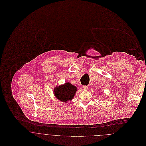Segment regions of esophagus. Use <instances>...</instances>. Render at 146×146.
Returning <instances> with one entry per match:
<instances>
[{
  "label": "esophagus",
  "instance_id": "obj_1",
  "mask_svg": "<svg viewBox=\"0 0 146 146\" xmlns=\"http://www.w3.org/2000/svg\"><path fill=\"white\" fill-rule=\"evenodd\" d=\"M83 89L84 90H87V89H88V86H86V85H84L83 86Z\"/></svg>",
  "mask_w": 146,
  "mask_h": 146
}]
</instances>
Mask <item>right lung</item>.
I'll use <instances>...</instances> for the list:
<instances>
[{
    "label": "right lung",
    "mask_w": 146,
    "mask_h": 146,
    "mask_svg": "<svg viewBox=\"0 0 146 146\" xmlns=\"http://www.w3.org/2000/svg\"><path fill=\"white\" fill-rule=\"evenodd\" d=\"M77 88L70 83H66L54 88V93L56 97L61 101L66 102L71 101L74 97Z\"/></svg>",
    "instance_id": "right-lung-1"
}]
</instances>
